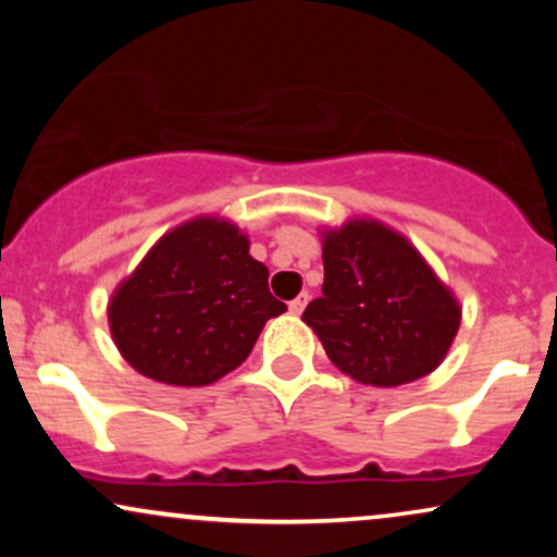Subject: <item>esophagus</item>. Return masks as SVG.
<instances>
[{
    "label": "esophagus",
    "mask_w": 557,
    "mask_h": 557,
    "mask_svg": "<svg viewBox=\"0 0 557 557\" xmlns=\"http://www.w3.org/2000/svg\"><path fill=\"white\" fill-rule=\"evenodd\" d=\"M306 304H309V293H300L298 298H293L290 304H287V309H290V314H300V311L306 309Z\"/></svg>",
    "instance_id": "esophagus-1"
}]
</instances>
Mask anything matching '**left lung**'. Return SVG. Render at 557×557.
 Here are the masks:
<instances>
[{
  "label": "left lung",
  "mask_w": 557,
  "mask_h": 557,
  "mask_svg": "<svg viewBox=\"0 0 557 557\" xmlns=\"http://www.w3.org/2000/svg\"><path fill=\"white\" fill-rule=\"evenodd\" d=\"M322 296L304 322L330 361L361 385L398 387L440 367L461 309L421 253L374 220L324 235Z\"/></svg>",
  "instance_id": "1"
}]
</instances>
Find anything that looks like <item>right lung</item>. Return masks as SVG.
<instances>
[{
    "label": "right lung",
    "instance_id": "obj_1",
    "mask_svg": "<svg viewBox=\"0 0 557 557\" xmlns=\"http://www.w3.org/2000/svg\"><path fill=\"white\" fill-rule=\"evenodd\" d=\"M267 277L238 227L216 216L185 222L112 296L114 343L151 380L212 385L248 359L267 319L287 311Z\"/></svg>",
    "mask_w": 557,
    "mask_h": 557
}]
</instances>
